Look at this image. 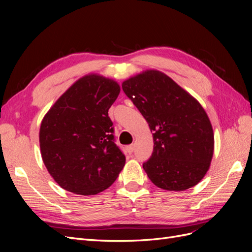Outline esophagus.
<instances>
[{
  "instance_id": "esophagus-1",
  "label": "esophagus",
  "mask_w": 252,
  "mask_h": 252,
  "mask_svg": "<svg viewBox=\"0 0 252 252\" xmlns=\"http://www.w3.org/2000/svg\"><path fill=\"white\" fill-rule=\"evenodd\" d=\"M126 149H127V152L129 155H131L132 152H133V149H134V147H133V145H129V146H127L126 147Z\"/></svg>"
}]
</instances>
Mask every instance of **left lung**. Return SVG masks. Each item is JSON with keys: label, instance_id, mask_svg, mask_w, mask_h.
Returning a JSON list of instances; mask_svg holds the SVG:
<instances>
[{"label": "left lung", "instance_id": "1", "mask_svg": "<svg viewBox=\"0 0 252 252\" xmlns=\"http://www.w3.org/2000/svg\"><path fill=\"white\" fill-rule=\"evenodd\" d=\"M154 131V152L143 164L158 188L183 191L208 171L213 130L201 104L168 75L146 70L122 84Z\"/></svg>", "mask_w": 252, "mask_h": 252}]
</instances>
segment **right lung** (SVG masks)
<instances>
[{
	"mask_svg": "<svg viewBox=\"0 0 252 252\" xmlns=\"http://www.w3.org/2000/svg\"><path fill=\"white\" fill-rule=\"evenodd\" d=\"M119 84L97 74L75 82L44 117L40 128L43 162L58 184L77 194H96L111 186L125 165L114 143L108 110Z\"/></svg>",
	"mask_w": 252,
	"mask_h": 252,
	"instance_id": "add662e5",
	"label": "right lung"
}]
</instances>
